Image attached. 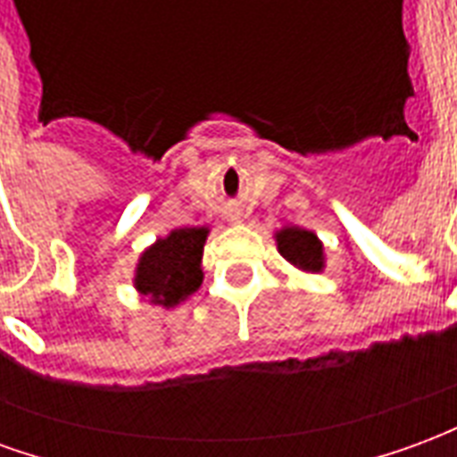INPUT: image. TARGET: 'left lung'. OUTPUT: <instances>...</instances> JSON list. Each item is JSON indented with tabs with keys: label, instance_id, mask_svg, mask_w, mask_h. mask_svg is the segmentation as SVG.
Masks as SVG:
<instances>
[{
	"label": "left lung",
	"instance_id": "left-lung-1",
	"mask_svg": "<svg viewBox=\"0 0 457 457\" xmlns=\"http://www.w3.org/2000/svg\"><path fill=\"white\" fill-rule=\"evenodd\" d=\"M274 239H277L278 254L298 271L320 274L326 269V247L313 229L287 225L274 232Z\"/></svg>",
	"mask_w": 457,
	"mask_h": 457
}]
</instances>
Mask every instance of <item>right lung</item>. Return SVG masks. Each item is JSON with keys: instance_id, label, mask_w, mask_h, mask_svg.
Here are the masks:
<instances>
[{"instance_id": "obj_1", "label": "right lung", "mask_w": 457, "mask_h": 457, "mask_svg": "<svg viewBox=\"0 0 457 457\" xmlns=\"http://www.w3.org/2000/svg\"><path fill=\"white\" fill-rule=\"evenodd\" d=\"M210 228H176L144 249L134 269V288L151 306L176 308L203 284V247Z\"/></svg>"}]
</instances>
